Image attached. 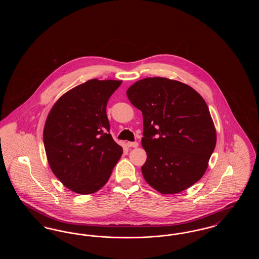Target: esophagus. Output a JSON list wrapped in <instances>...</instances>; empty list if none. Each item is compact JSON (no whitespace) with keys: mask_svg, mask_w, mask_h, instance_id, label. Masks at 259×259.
<instances>
[{"mask_svg":"<svg viewBox=\"0 0 259 259\" xmlns=\"http://www.w3.org/2000/svg\"><path fill=\"white\" fill-rule=\"evenodd\" d=\"M127 146H128V148H138L139 144L137 142H128Z\"/></svg>","mask_w":259,"mask_h":259,"instance_id":"obj_1","label":"esophagus"}]
</instances>
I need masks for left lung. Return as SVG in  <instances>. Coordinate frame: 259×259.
<instances>
[{"label":"left lung","mask_w":259,"mask_h":259,"mask_svg":"<svg viewBox=\"0 0 259 259\" xmlns=\"http://www.w3.org/2000/svg\"><path fill=\"white\" fill-rule=\"evenodd\" d=\"M126 94L143 113L146 182L162 194L179 193L197 183L217 144L205 100L185 83L159 76L137 81Z\"/></svg>","instance_id":"left-lung-1"}]
</instances>
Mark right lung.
Listing matches in <instances>:
<instances>
[{"mask_svg": "<svg viewBox=\"0 0 259 259\" xmlns=\"http://www.w3.org/2000/svg\"><path fill=\"white\" fill-rule=\"evenodd\" d=\"M121 80L90 79L59 99L47 118L44 145L50 168L79 194L98 191L122 154L110 134L106 108Z\"/></svg>", "mask_w": 259, "mask_h": 259, "instance_id": "obj_1", "label": "right lung"}]
</instances>
